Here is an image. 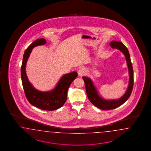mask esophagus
<instances>
[{"instance_id":"1","label":"esophagus","mask_w":151,"mask_h":151,"mask_svg":"<svg viewBox=\"0 0 151 151\" xmlns=\"http://www.w3.org/2000/svg\"><path fill=\"white\" fill-rule=\"evenodd\" d=\"M85 70L84 68H80L78 71V76H82L85 74Z\"/></svg>"}]
</instances>
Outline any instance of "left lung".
<instances>
[{
    "mask_svg": "<svg viewBox=\"0 0 151 151\" xmlns=\"http://www.w3.org/2000/svg\"><path fill=\"white\" fill-rule=\"evenodd\" d=\"M110 46L113 49H117L123 52L127 61L128 66L129 80L127 90L124 96L118 100H106L103 99L99 96L96 90V87L94 86L91 80L86 77H82L85 82L86 91L87 96L90 102L97 108L104 110H112L119 106L122 105L127 100L131 95L132 91L133 86V71L132 65L131 61L130 55L128 49L124 44L120 41H112L110 42Z\"/></svg>",
    "mask_w": 151,
    "mask_h": 151,
    "instance_id": "left-lung-1",
    "label": "left lung"
}]
</instances>
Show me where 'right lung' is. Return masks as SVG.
Masks as SVG:
<instances>
[{
	"label": "right lung",
	"instance_id": "1",
	"mask_svg": "<svg viewBox=\"0 0 151 151\" xmlns=\"http://www.w3.org/2000/svg\"><path fill=\"white\" fill-rule=\"evenodd\" d=\"M46 43L45 39H37L25 51L21 67V78L24 91L28 101L32 105L41 110L54 111L64 105L67 99L69 86L78 76V73L74 71L64 75L55 88L50 91H40L33 87L29 81L25 72L27 62L32 49L37 46L44 45Z\"/></svg>",
	"mask_w": 151,
	"mask_h": 151
}]
</instances>
